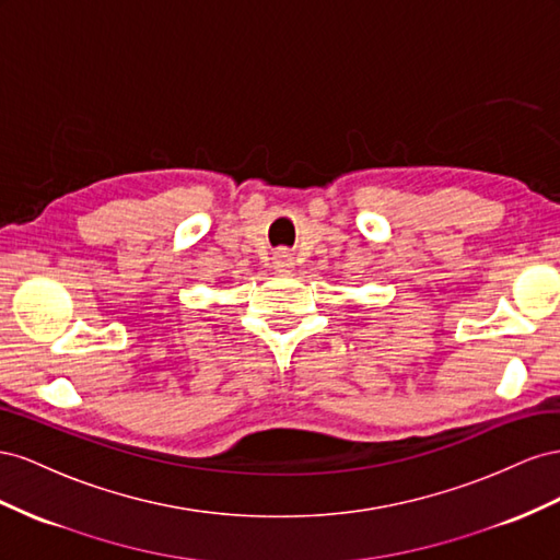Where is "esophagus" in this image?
Returning <instances> with one entry per match:
<instances>
[{
	"instance_id": "obj_1",
	"label": "esophagus",
	"mask_w": 560,
	"mask_h": 560,
	"mask_svg": "<svg viewBox=\"0 0 560 560\" xmlns=\"http://www.w3.org/2000/svg\"><path fill=\"white\" fill-rule=\"evenodd\" d=\"M271 267L279 271H289L293 267V253L289 248H279L271 255Z\"/></svg>"
}]
</instances>
